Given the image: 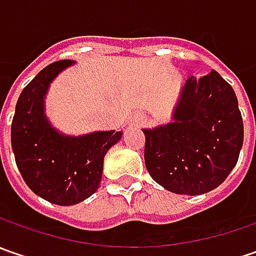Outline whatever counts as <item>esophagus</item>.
<instances>
[{
  "label": "esophagus",
  "instance_id": "obj_1",
  "mask_svg": "<svg viewBox=\"0 0 256 256\" xmlns=\"http://www.w3.org/2000/svg\"><path fill=\"white\" fill-rule=\"evenodd\" d=\"M142 122H144L142 118H138V120H136V124H142Z\"/></svg>",
  "mask_w": 256,
  "mask_h": 256
}]
</instances>
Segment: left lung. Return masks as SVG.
I'll use <instances>...</instances> for the list:
<instances>
[{
  "label": "left lung",
  "mask_w": 256,
  "mask_h": 256,
  "mask_svg": "<svg viewBox=\"0 0 256 256\" xmlns=\"http://www.w3.org/2000/svg\"><path fill=\"white\" fill-rule=\"evenodd\" d=\"M142 131L150 175L180 195H201L220 186L238 162L244 144L236 95L214 70L186 80L172 122Z\"/></svg>",
  "instance_id": "left-lung-1"
}]
</instances>
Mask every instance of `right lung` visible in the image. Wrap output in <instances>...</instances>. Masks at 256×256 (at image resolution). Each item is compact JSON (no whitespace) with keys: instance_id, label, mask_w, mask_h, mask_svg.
Listing matches in <instances>:
<instances>
[{"instance_id":"1","label":"right lung","mask_w":256,"mask_h":256,"mask_svg":"<svg viewBox=\"0 0 256 256\" xmlns=\"http://www.w3.org/2000/svg\"><path fill=\"white\" fill-rule=\"evenodd\" d=\"M72 64L61 60L40 71L20 95L11 124L15 162L25 184L56 205H75L98 190L104 156L122 136L121 131L70 136L50 124L44 108L46 91L55 76Z\"/></svg>"}]
</instances>
